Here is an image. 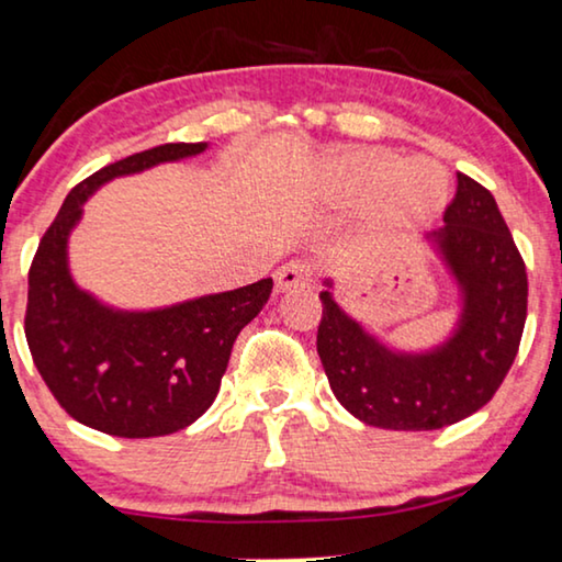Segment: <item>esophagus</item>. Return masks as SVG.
<instances>
[{
	"label": "esophagus",
	"mask_w": 562,
	"mask_h": 562,
	"mask_svg": "<svg viewBox=\"0 0 562 562\" xmlns=\"http://www.w3.org/2000/svg\"><path fill=\"white\" fill-rule=\"evenodd\" d=\"M313 282V269L305 261H288L274 272V288L277 293H288L295 288H308Z\"/></svg>",
	"instance_id": "esophagus-1"
}]
</instances>
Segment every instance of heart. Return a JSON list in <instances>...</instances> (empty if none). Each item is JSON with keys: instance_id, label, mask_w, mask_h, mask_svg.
I'll list each match as a JSON object with an SVG mask.
<instances>
[{"instance_id": "obj_1", "label": "heart", "mask_w": 562, "mask_h": 562, "mask_svg": "<svg viewBox=\"0 0 562 562\" xmlns=\"http://www.w3.org/2000/svg\"><path fill=\"white\" fill-rule=\"evenodd\" d=\"M331 190L341 203H368L383 228H418L437 218L450 198L442 167L403 161L385 151H349L328 164Z\"/></svg>"}]
</instances>
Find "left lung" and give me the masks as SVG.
Returning <instances> with one entry per match:
<instances>
[{"mask_svg":"<svg viewBox=\"0 0 562 562\" xmlns=\"http://www.w3.org/2000/svg\"><path fill=\"white\" fill-rule=\"evenodd\" d=\"M429 241L462 293L458 328L429 351H393L321 293L316 347L336 401L359 422L393 431L458 424L493 398L512 370L527 321V269L493 194L468 175ZM331 285V282H326Z\"/></svg>","mask_w":562,"mask_h":562,"instance_id":"8db88e82","label":"left lung"}]
</instances>
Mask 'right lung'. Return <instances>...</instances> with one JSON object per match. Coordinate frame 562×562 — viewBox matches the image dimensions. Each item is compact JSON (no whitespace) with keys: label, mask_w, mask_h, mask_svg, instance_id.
Returning a JSON list of instances; mask_svg holds the SVG:
<instances>
[{"label":"right lung","mask_w":562,"mask_h":562,"mask_svg":"<svg viewBox=\"0 0 562 562\" xmlns=\"http://www.w3.org/2000/svg\"><path fill=\"white\" fill-rule=\"evenodd\" d=\"M207 144H164L94 171L64 200L27 274L25 336L48 391L79 424L125 439L175 434L211 408L241 328L272 293V277L159 311H115L77 288L71 228L97 187Z\"/></svg>","instance_id":"obj_1"}]
</instances>
